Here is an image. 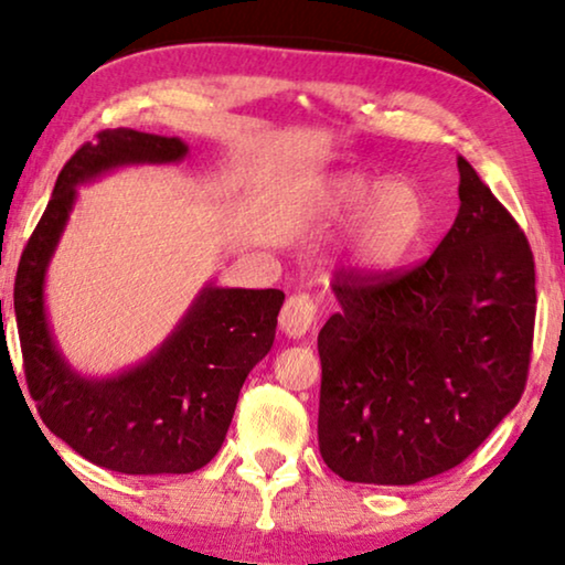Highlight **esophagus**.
I'll return each instance as SVG.
<instances>
[{
    "mask_svg": "<svg viewBox=\"0 0 565 565\" xmlns=\"http://www.w3.org/2000/svg\"><path fill=\"white\" fill-rule=\"evenodd\" d=\"M316 303L308 296H290L280 311V329L292 339L306 337L316 323Z\"/></svg>",
    "mask_w": 565,
    "mask_h": 565,
    "instance_id": "34e87169",
    "label": "esophagus"
}]
</instances>
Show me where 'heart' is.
Here are the masks:
<instances>
[{
    "label": "heart",
    "mask_w": 565,
    "mask_h": 565,
    "mask_svg": "<svg viewBox=\"0 0 565 565\" xmlns=\"http://www.w3.org/2000/svg\"><path fill=\"white\" fill-rule=\"evenodd\" d=\"M319 215L327 223H352L350 262L365 275L393 269L412 252L427 223L422 190L406 177L375 182L362 172L329 177L319 200Z\"/></svg>",
    "instance_id": "heart-1"
}]
</instances>
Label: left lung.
Segmentation results:
<instances>
[{
    "label": "left lung",
    "mask_w": 565,
    "mask_h": 565,
    "mask_svg": "<svg viewBox=\"0 0 565 565\" xmlns=\"http://www.w3.org/2000/svg\"><path fill=\"white\" fill-rule=\"evenodd\" d=\"M460 211L401 277L339 273L319 331V450L352 483L412 486L460 466L527 383L535 262L524 234L458 157Z\"/></svg>",
    "instance_id": "1"
}]
</instances>
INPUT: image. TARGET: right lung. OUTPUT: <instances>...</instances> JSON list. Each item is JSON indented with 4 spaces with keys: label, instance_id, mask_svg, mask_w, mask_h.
Returning <instances> with one entry per match:
<instances>
[{
    "label": "right lung",
    "instance_id": "right-lung-1",
    "mask_svg": "<svg viewBox=\"0 0 565 565\" xmlns=\"http://www.w3.org/2000/svg\"><path fill=\"white\" fill-rule=\"evenodd\" d=\"M188 153L177 136L134 128L97 134L61 169L14 280L28 388L45 427L82 458L128 476L192 473L215 458L246 375L273 350L285 300L275 288L205 282L164 342L120 373L84 375L61 352L45 308V275L79 188L122 167L180 164Z\"/></svg>",
    "mask_w": 565,
    "mask_h": 565
}]
</instances>
